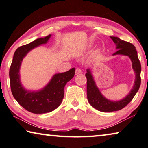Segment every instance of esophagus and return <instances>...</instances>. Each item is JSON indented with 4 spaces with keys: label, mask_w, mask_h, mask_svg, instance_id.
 <instances>
[{
    "label": "esophagus",
    "mask_w": 148,
    "mask_h": 148,
    "mask_svg": "<svg viewBox=\"0 0 148 148\" xmlns=\"http://www.w3.org/2000/svg\"><path fill=\"white\" fill-rule=\"evenodd\" d=\"M82 73L81 69L79 68V67H77L76 69H75V75H79V74H81Z\"/></svg>",
    "instance_id": "esophagus-1"
}]
</instances>
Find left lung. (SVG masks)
<instances>
[{"label": "left lung", "mask_w": 148, "mask_h": 148, "mask_svg": "<svg viewBox=\"0 0 148 148\" xmlns=\"http://www.w3.org/2000/svg\"><path fill=\"white\" fill-rule=\"evenodd\" d=\"M110 38L114 42L118 49L117 51L115 52L113 55L123 54L128 56L131 59L132 68L136 73V79L133 88L125 98L120 101H113L105 98L101 95L100 90L97 88L90 69H88L86 70L87 73L85 74V76L87 79V99L89 103L93 108L103 112H111V111L120 110L125 108L134 98L141 84V77H140L141 64L138 57L137 51L134 46L131 43L123 40L117 37H110Z\"/></svg>", "instance_id": "8db88e82"}]
</instances>
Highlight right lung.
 I'll return each mask as SVG.
<instances>
[{"instance_id": "right-lung-1", "label": "right lung", "mask_w": 148, "mask_h": 148, "mask_svg": "<svg viewBox=\"0 0 148 148\" xmlns=\"http://www.w3.org/2000/svg\"><path fill=\"white\" fill-rule=\"evenodd\" d=\"M51 35H48L19 47L14 52L10 67L9 76L13 96L24 109L36 114L51 112L61 104L64 96V87L74 77L75 71L73 67L66 72L56 74L50 83L40 91L29 92L23 88L19 80V71L23 57L31 49L47 43Z\"/></svg>"}]
</instances>
